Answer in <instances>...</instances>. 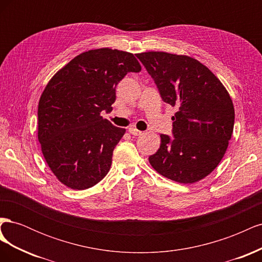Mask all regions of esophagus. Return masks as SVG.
I'll list each match as a JSON object with an SVG mask.
<instances>
[{
	"label": "esophagus",
	"instance_id": "1",
	"mask_svg": "<svg viewBox=\"0 0 262 262\" xmlns=\"http://www.w3.org/2000/svg\"><path fill=\"white\" fill-rule=\"evenodd\" d=\"M128 131H129L130 134H132V136H141V134H142V131H140L136 128H129Z\"/></svg>",
	"mask_w": 262,
	"mask_h": 262
}]
</instances>
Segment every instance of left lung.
<instances>
[{
	"mask_svg": "<svg viewBox=\"0 0 262 262\" xmlns=\"http://www.w3.org/2000/svg\"><path fill=\"white\" fill-rule=\"evenodd\" d=\"M166 104L177 108L172 140L161 134V146L148 157L162 176L193 184L217 167L232 138L233 100L225 86L200 61L164 51L137 53Z\"/></svg>",
	"mask_w": 262,
	"mask_h": 262,
	"instance_id": "1",
	"label": "left lung"
}]
</instances>
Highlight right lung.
I'll return each instance as SVG.
<instances>
[{
	"label": "right lung",
	"instance_id": "right-lung-1",
	"mask_svg": "<svg viewBox=\"0 0 262 262\" xmlns=\"http://www.w3.org/2000/svg\"><path fill=\"white\" fill-rule=\"evenodd\" d=\"M141 69L133 53L93 49L71 60L46 85L38 104V141L53 175L68 188L89 189L108 173L125 129L100 113L112 112L118 83Z\"/></svg>",
	"mask_w": 262,
	"mask_h": 262
}]
</instances>
